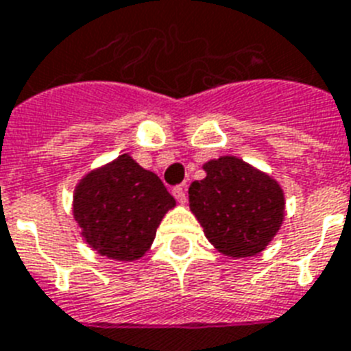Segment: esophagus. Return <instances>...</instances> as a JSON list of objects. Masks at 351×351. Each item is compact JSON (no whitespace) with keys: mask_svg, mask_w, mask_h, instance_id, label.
Wrapping results in <instances>:
<instances>
[{"mask_svg":"<svg viewBox=\"0 0 351 351\" xmlns=\"http://www.w3.org/2000/svg\"><path fill=\"white\" fill-rule=\"evenodd\" d=\"M172 193L173 197L178 199V202H181V204L186 202V190H184V186H181V184H179V186H173Z\"/></svg>","mask_w":351,"mask_h":351,"instance_id":"34e87169","label":"esophagus"}]
</instances>
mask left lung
<instances>
[{
  "mask_svg": "<svg viewBox=\"0 0 351 351\" xmlns=\"http://www.w3.org/2000/svg\"><path fill=\"white\" fill-rule=\"evenodd\" d=\"M206 178L190 184V210L222 254L253 256L267 247L285 215L283 190L234 156L211 159Z\"/></svg>",
  "mask_w": 351,
  "mask_h": 351,
  "instance_id": "8db88e82",
  "label": "left lung"
}]
</instances>
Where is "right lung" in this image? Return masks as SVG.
<instances>
[{
  "label": "right lung",
  "mask_w": 351,
  "mask_h": 351,
  "mask_svg": "<svg viewBox=\"0 0 351 351\" xmlns=\"http://www.w3.org/2000/svg\"><path fill=\"white\" fill-rule=\"evenodd\" d=\"M173 206L176 199L161 179L129 154L89 172L73 195V215L84 240L102 256L120 262L149 251L159 222Z\"/></svg>",
  "instance_id": "1"
}]
</instances>
